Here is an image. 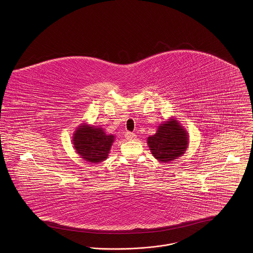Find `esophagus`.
<instances>
[{
    "instance_id": "esophagus-1",
    "label": "esophagus",
    "mask_w": 253,
    "mask_h": 253,
    "mask_svg": "<svg viewBox=\"0 0 253 253\" xmlns=\"http://www.w3.org/2000/svg\"><path fill=\"white\" fill-rule=\"evenodd\" d=\"M125 137L127 140H134L136 138V135L134 133H131V132H127L125 134Z\"/></svg>"
}]
</instances>
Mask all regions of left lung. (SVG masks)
Here are the masks:
<instances>
[{"mask_svg": "<svg viewBox=\"0 0 253 253\" xmlns=\"http://www.w3.org/2000/svg\"><path fill=\"white\" fill-rule=\"evenodd\" d=\"M147 143L159 162H172L185 153L189 143L188 133L178 120L172 118L158 127L157 133L147 138Z\"/></svg>", "mask_w": 253, "mask_h": 253, "instance_id": "left-lung-1", "label": "left lung"}]
</instances>
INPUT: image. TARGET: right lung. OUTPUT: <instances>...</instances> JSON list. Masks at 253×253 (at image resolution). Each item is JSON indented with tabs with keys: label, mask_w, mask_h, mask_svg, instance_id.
I'll return each mask as SVG.
<instances>
[{
	"label": "right lung",
	"mask_w": 253,
	"mask_h": 253,
	"mask_svg": "<svg viewBox=\"0 0 253 253\" xmlns=\"http://www.w3.org/2000/svg\"><path fill=\"white\" fill-rule=\"evenodd\" d=\"M73 138L76 153L89 164H95L108 158L115 135L106 134L100 127L84 123L75 130Z\"/></svg>",
	"instance_id": "1"
}]
</instances>
